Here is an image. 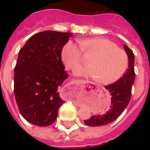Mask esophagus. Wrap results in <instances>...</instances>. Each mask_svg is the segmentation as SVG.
<instances>
[{"instance_id":"34e87169","label":"esophagus","mask_w":150,"mask_h":150,"mask_svg":"<svg viewBox=\"0 0 150 150\" xmlns=\"http://www.w3.org/2000/svg\"><path fill=\"white\" fill-rule=\"evenodd\" d=\"M71 87H70V86H67L66 87H64V89H65L66 91H69V90H71Z\"/></svg>"}]
</instances>
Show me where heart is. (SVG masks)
<instances>
[{
    "mask_svg": "<svg viewBox=\"0 0 150 150\" xmlns=\"http://www.w3.org/2000/svg\"><path fill=\"white\" fill-rule=\"evenodd\" d=\"M80 46L68 41L62 50V59L68 69H74L81 62L83 52L92 54L88 65L79 66L76 75L95 78L98 83L111 84L118 81L126 72L128 57L124 50L104 38H88L79 41Z\"/></svg>",
    "mask_w": 150,
    "mask_h": 150,
    "instance_id": "b5f03b06",
    "label": "heart"
}]
</instances>
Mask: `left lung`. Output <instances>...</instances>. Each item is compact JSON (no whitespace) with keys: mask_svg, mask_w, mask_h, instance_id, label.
Instances as JSON below:
<instances>
[{"mask_svg":"<svg viewBox=\"0 0 150 150\" xmlns=\"http://www.w3.org/2000/svg\"><path fill=\"white\" fill-rule=\"evenodd\" d=\"M124 49L128 57V68L118 81L106 86L105 88L111 95L110 109L105 113L92 116L89 120H85V124L88 126H101L113 122L122 113L131 100L135 79L134 55L126 45L124 46Z\"/></svg>","mask_w":150,"mask_h":150,"instance_id":"obj_1","label":"left lung"}]
</instances>
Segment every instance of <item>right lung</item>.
Instances as JSON below:
<instances>
[{
  "instance_id": "add662e5",
  "label": "right lung",
  "mask_w": 150,
  "mask_h": 150,
  "mask_svg": "<svg viewBox=\"0 0 150 150\" xmlns=\"http://www.w3.org/2000/svg\"><path fill=\"white\" fill-rule=\"evenodd\" d=\"M72 34L45 30L30 37L18 52L14 68V95L21 115L40 127L56 120L64 103L59 88L68 77L62 50Z\"/></svg>"
}]
</instances>
